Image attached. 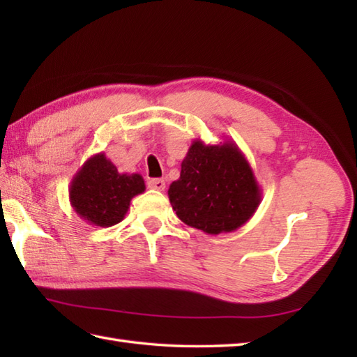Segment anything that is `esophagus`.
Masks as SVG:
<instances>
[{
    "label": "esophagus",
    "mask_w": 357,
    "mask_h": 357,
    "mask_svg": "<svg viewBox=\"0 0 357 357\" xmlns=\"http://www.w3.org/2000/svg\"><path fill=\"white\" fill-rule=\"evenodd\" d=\"M147 187L151 188V190H164L165 188V181L164 179H159V178H153V179H149L147 181Z\"/></svg>",
    "instance_id": "obj_1"
}]
</instances>
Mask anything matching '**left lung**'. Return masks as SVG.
<instances>
[{"label": "left lung", "instance_id": "left-lung-1", "mask_svg": "<svg viewBox=\"0 0 357 357\" xmlns=\"http://www.w3.org/2000/svg\"><path fill=\"white\" fill-rule=\"evenodd\" d=\"M178 218L207 234L230 233L248 222L262 201L252 165L236 142L195 139L169 188Z\"/></svg>", "mask_w": 357, "mask_h": 357}]
</instances>
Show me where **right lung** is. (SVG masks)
Wrapping results in <instances>:
<instances>
[{"instance_id": "right-lung-1", "label": "right lung", "mask_w": 357, "mask_h": 357, "mask_svg": "<svg viewBox=\"0 0 357 357\" xmlns=\"http://www.w3.org/2000/svg\"><path fill=\"white\" fill-rule=\"evenodd\" d=\"M146 190L138 173H119L102 151L90 156L69 187L73 210L90 225L112 227L124 219L130 201Z\"/></svg>"}]
</instances>
